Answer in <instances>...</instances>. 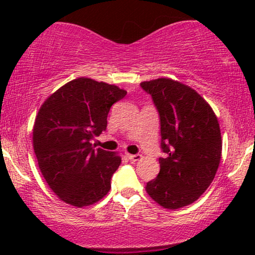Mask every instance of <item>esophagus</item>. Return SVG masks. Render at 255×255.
I'll return each instance as SVG.
<instances>
[{
	"mask_svg": "<svg viewBox=\"0 0 255 255\" xmlns=\"http://www.w3.org/2000/svg\"><path fill=\"white\" fill-rule=\"evenodd\" d=\"M127 156L130 161H139L141 159L140 154H127Z\"/></svg>",
	"mask_w": 255,
	"mask_h": 255,
	"instance_id": "34e87169",
	"label": "esophagus"
}]
</instances>
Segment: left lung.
<instances>
[{
  "label": "left lung",
  "mask_w": 255,
  "mask_h": 255,
  "mask_svg": "<svg viewBox=\"0 0 255 255\" xmlns=\"http://www.w3.org/2000/svg\"><path fill=\"white\" fill-rule=\"evenodd\" d=\"M160 117L158 176L146 184L156 203L179 209L197 200L214 180L222 156L218 120L203 97L183 83L156 79L140 83Z\"/></svg>",
  "instance_id": "8db88e82"
}]
</instances>
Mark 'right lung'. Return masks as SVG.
I'll use <instances>...</instances> for the list:
<instances>
[{
    "label": "right lung",
    "instance_id": "obj_1",
    "mask_svg": "<svg viewBox=\"0 0 255 255\" xmlns=\"http://www.w3.org/2000/svg\"><path fill=\"white\" fill-rule=\"evenodd\" d=\"M127 92L93 79L72 80L40 107L33 127V149L44 179L55 195L74 207H88L111 188L121 156L95 148L106 131L110 108Z\"/></svg>",
    "mask_w": 255,
    "mask_h": 255
}]
</instances>
